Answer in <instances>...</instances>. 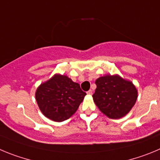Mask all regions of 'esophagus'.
<instances>
[{"mask_svg":"<svg viewBox=\"0 0 160 160\" xmlns=\"http://www.w3.org/2000/svg\"><path fill=\"white\" fill-rule=\"evenodd\" d=\"M87 94L88 95V96H92V91L89 90L88 92H87Z\"/></svg>","mask_w":160,"mask_h":160,"instance_id":"obj_1","label":"esophagus"}]
</instances>
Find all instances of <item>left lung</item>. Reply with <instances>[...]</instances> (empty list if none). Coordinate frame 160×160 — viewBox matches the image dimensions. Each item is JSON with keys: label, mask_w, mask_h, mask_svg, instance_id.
<instances>
[{"label": "left lung", "mask_w": 160, "mask_h": 160, "mask_svg": "<svg viewBox=\"0 0 160 160\" xmlns=\"http://www.w3.org/2000/svg\"><path fill=\"white\" fill-rule=\"evenodd\" d=\"M93 101L100 112L111 119H120L133 108L138 91L130 80L118 74L106 75L96 80Z\"/></svg>", "instance_id": "1"}]
</instances>
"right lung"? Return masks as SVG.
<instances>
[{
	"label": "right lung",
	"mask_w": 160,
	"mask_h": 160,
	"mask_svg": "<svg viewBox=\"0 0 160 160\" xmlns=\"http://www.w3.org/2000/svg\"><path fill=\"white\" fill-rule=\"evenodd\" d=\"M85 96L78 83L61 74H55L41 83L35 93L41 112L55 122L69 119L77 112Z\"/></svg>",
	"instance_id": "obj_1"
}]
</instances>
